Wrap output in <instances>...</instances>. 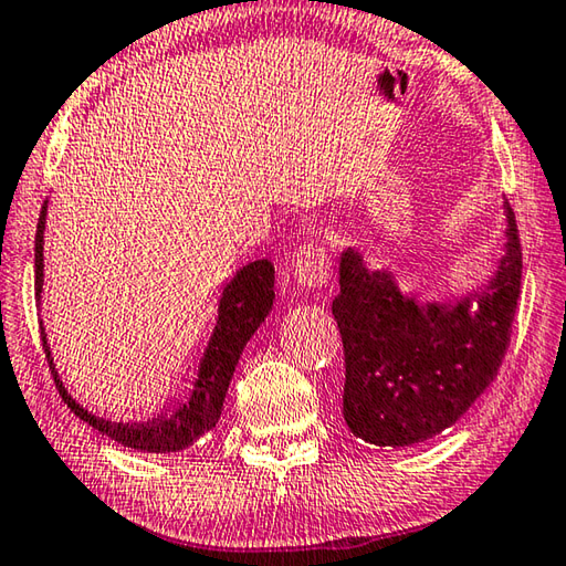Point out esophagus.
<instances>
[{
    "instance_id": "esophagus-1",
    "label": "esophagus",
    "mask_w": 566,
    "mask_h": 566,
    "mask_svg": "<svg viewBox=\"0 0 566 566\" xmlns=\"http://www.w3.org/2000/svg\"><path fill=\"white\" fill-rule=\"evenodd\" d=\"M331 273L333 261L321 243H303L298 248V253L293 255L291 275L301 289H323V285L331 281Z\"/></svg>"
}]
</instances>
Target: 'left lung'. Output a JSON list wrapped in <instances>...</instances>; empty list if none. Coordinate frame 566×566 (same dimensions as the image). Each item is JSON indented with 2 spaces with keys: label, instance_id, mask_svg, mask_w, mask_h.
Segmentation results:
<instances>
[{
  "label": "left lung",
  "instance_id": "1",
  "mask_svg": "<svg viewBox=\"0 0 566 566\" xmlns=\"http://www.w3.org/2000/svg\"><path fill=\"white\" fill-rule=\"evenodd\" d=\"M507 255L478 295L444 305L405 298L390 273L368 271L355 251L340 258L333 301L345 350L343 418L355 438L408 448L458 422L490 388L510 348L522 293V243L510 201Z\"/></svg>",
  "mask_w": 566,
  "mask_h": 566
}]
</instances>
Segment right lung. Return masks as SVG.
Returning <instances> with one entry per match:
<instances>
[{
  "label": "right lung",
  "instance_id": "1",
  "mask_svg": "<svg viewBox=\"0 0 566 566\" xmlns=\"http://www.w3.org/2000/svg\"><path fill=\"white\" fill-rule=\"evenodd\" d=\"M44 218H46V201L42 206V213H39L36 223V238H34V293L39 298L42 293V277H44ZM273 283H275V271L271 261H255L243 265L241 271L233 275V281L226 285L221 303H218V321L216 331L211 335V343L203 353L201 368H198V380L193 382L191 400L186 405H178L171 412L161 415V418H154L144 424H122L112 422L104 418H96V415L86 412L84 408L72 400V395L64 390L62 380L54 370L52 353L46 348V335L42 323H39V331H42V343L44 353L49 360V370L54 375L56 390L66 402V408H72L76 418L92 424L106 438L126 444L132 450L142 452H178L186 450L188 444H193L203 432L213 430L218 418H221L223 400L228 392V385H231L235 363L241 358L245 343L251 340V335L258 331V325L265 321V315L271 313L273 305Z\"/></svg>",
  "mask_w": 566,
  "mask_h": 566
}]
</instances>
